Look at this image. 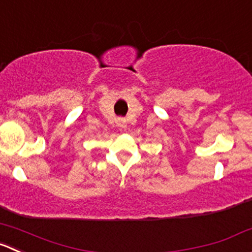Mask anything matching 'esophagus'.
I'll list each match as a JSON object with an SVG mask.
<instances>
[{
	"mask_svg": "<svg viewBox=\"0 0 252 252\" xmlns=\"http://www.w3.org/2000/svg\"><path fill=\"white\" fill-rule=\"evenodd\" d=\"M117 126H118L119 128H122V129H126V119H123V118L117 119Z\"/></svg>",
	"mask_w": 252,
	"mask_h": 252,
	"instance_id": "obj_1",
	"label": "esophagus"
}]
</instances>
